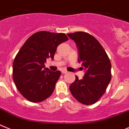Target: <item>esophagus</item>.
Listing matches in <instances>:
<instances>
[{
    "label": "esophagus",
    "mask_w": 129,
    "mask_h": 129,
    "mask_svg": "<svg viewBox=\"0 0 129 129\" xmlns=\"http://www.w3.org/2000/svg\"><path fill=\"white\" fill-rule=\"evenodd\" d=\"M62 73H63V74H65V73H67V71L66 70V69H62Z\"/></svg>",
    "instance_id": "obj_1"
}]
</instances>
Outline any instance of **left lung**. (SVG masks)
<instances>
[{"label": "left lung", "mask_w": 129, "mask_h": 129, "mask_svg": "<svg viewBox=\"0 0 129 129\" xmlns=\"http://www.w3.org/2000/svg\"><path fill=\"white\" fill-rule=\"evenodd\" d=\"M75 42L78 52V62L85 73L82 80L75 76L69 86L72 95L84 105L98 102L106 90L111 80V63L99 42L93 36L79 31L67 34Z\"/></svg>", "instance_id": "1"}]
</instances>
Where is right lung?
Here are the masks:
<instances>
[{
	"instance_id": "right-lung-1",
	"label": "right lung",
	"mask_w": 129,
	"mask_h": 129,
	"mask_svg": "<svg viewBox=\"0 0 129 129\" xmlns=\"http://www.w3.org/2000/svg\"><path fill=\"white\" fill-rule=\"evenodd\" d=\"M67 40L64 33L39 31L20 48L13 63V78L25 99L38 103L52 94L61 72L50 71L44 63L48 58L53 60L58 46Z\"/></svg>"
}]
</instances>
